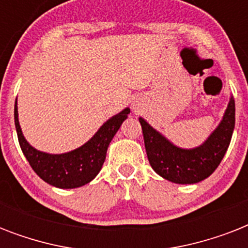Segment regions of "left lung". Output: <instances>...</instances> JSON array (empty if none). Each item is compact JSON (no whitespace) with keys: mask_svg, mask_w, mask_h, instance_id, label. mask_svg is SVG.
Here are the masks:
<instances>
[{"mask_svg":"<svg viewBox=\"0 0 248 248\" xmlns=\"http://www.w3.org/2000/svg\"><path fill=\"white\" fill-rule=\"evenodd\" d=\"M144 144L152 169L166 180L177 184H194L211 175L227 153L235 124V104L231 99L219 127L206 143L196 149H180L139 118Z\"/></svg>","mask_w":248,"mask_h":248,"instance_id":"obj_1","label":"left lung"}]
</instances>
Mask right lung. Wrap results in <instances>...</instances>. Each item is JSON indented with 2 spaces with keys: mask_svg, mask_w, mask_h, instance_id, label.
<instances>
[{
  "mask_svg": "<svg viewBox=\"0 0 248 248\" xmlns=\"http://www.w3.org/2000/svg\"><path fill=\"white\" fill-rule=\"evenodd\" d=\"M128 113L130 109L126 108L120 114L107 121L99 128V131L78 149L64 155H47L38 152L27 143L17 120L16 101L14 109L17 140L25 158L28 159L33 171L42 180L62 189L78 188L90 183L96 176L105 161L109 143L112 141L113 136L116 135L122 122L127 118Z\"/></svg>",
  "mask_w": 248,
  "mask_h": 248,
  "instance_id": "1",
  "label": "right lung"
}]
</instances>
